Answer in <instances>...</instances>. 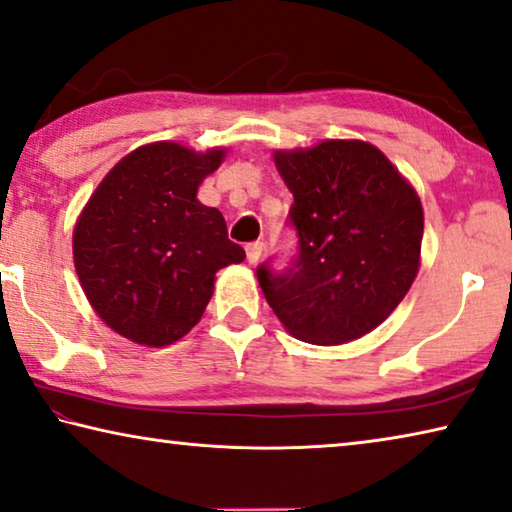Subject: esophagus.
I'll return each instance as SVG.
<instances>
[{
  "mask_svg": "<svg viewBox=\"0 0 512 512\" xmlns=\"http://www.w3.org/2000/svg\"><path fill=\"white\" fill-rule=\"evenodd\" d=\"M247 251V261L251 265H256L258 261H261V254H263V242H249V245L245 247Z\"/></svg>",
  "mask_w": 512,
  "mask_h": 512,
  "instance_id": "1",
  "label": "esophagus"
}]
</instances>
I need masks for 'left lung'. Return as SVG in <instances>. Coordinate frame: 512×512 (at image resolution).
Masks as SVG:
<instances>
[{
	"label": "left lung",
	"mask_w": 512,
	"mask_h": 512,
	"mask_svg": "<svg viewBox=\"0 0 512 512\" xmlns=\"http://www.w3.org/2000/svg\"><path fill=\"white\" fill-rule=\"evenodd\" d=\"M295 197L299 254L290 270L258 267V283L286 331L311 345H345L385 322L422 261L424 208L417 190L365 140L276 149Z\"/></svg>",
	"instance_id": "obj_1"
}]
</instances>
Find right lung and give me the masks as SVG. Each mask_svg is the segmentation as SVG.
Returning <instances> with one entry per match:
<instances>
[{
  "mask_svg": "<svg viewBox=\"0 0 512 512\" xmlns=\"http://www.w3.org/2000/svg\"><path fill=\"white\" fill-rule=\"evenodd\" d=\"M224 156V147L149 142L111 167L79 213L74 270L90 306L122 338L145 347L181 340L204 315L217 270L245 261L222 213L197 199Z\"/></svg>",
  "mask_w": 512,
  "mask_h": 512,
  "instance_id": "obj_1",
  "label": "right lung"
}]
</instances>
